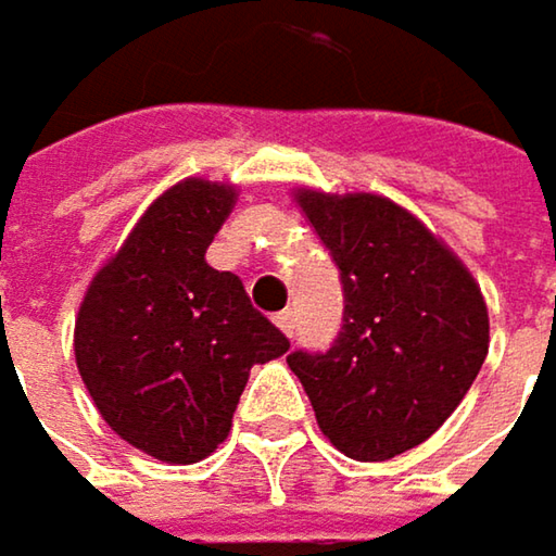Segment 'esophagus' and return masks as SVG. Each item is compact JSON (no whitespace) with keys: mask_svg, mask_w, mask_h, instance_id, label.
Segmentation results:
<instances>
[{"mask_svg":"<svg viewBox=\"0 0 556 556\" xmlns=\"http://www.w3.org/2000/svg\"><path fill=\"white\" fill-rule=\"evenodd\" d=\"M274 321H277V328L282 330L286 337H292V330H295V312H289V308H286V312H279Z\"/></svg>","mask_w":556,"mask_h":556,"instance_id":"obj_1","label":"esophagus"}]
</instances>
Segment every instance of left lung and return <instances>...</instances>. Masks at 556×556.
Listing matches in <instances>:
<instances>
[{"instance_id":"obj_1","label":"left lung","mask_w":556,"mask_h":556,"mask_svg":"<svg viewBox=\"0 0 556 556\" xmlns=\"http://www.w3.org/2000/svg\"><path fill=\"white\" fill-rule=\"evenodd\" d=\"M343 282L328 353H292L318 427L356 462L427 442L462 404L490 346V318L465 261L410 210L379 193L292 190Z\"/></svg>"}]
</instances>
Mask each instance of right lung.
<instances>
[{"mask_svg":"<svg viewBox=\"0 0 556 556\" xmlns=\"http://www.w3.org/2000/svg\"><path fill=\"white\" fill-rule=\"evenodd\" d=\"M235 200V184L177 180L149 203L78 305L76 366L98 414L168 465L216 452L251 366L289 350L241 279L206 264Z\"/></svg>","mask_w":556,"mask_h":556,"instance_id":"obj_1","label":"right lung"}]
</instances>
